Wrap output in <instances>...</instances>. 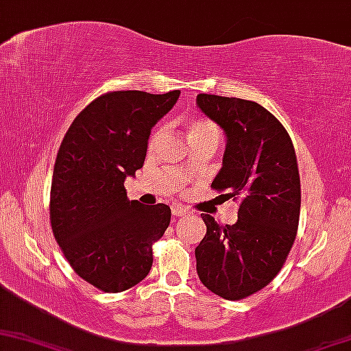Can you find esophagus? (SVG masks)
<instances>
[{"label":"esophagus","instance_id":"1","mask_svg":"<svg viewBox=\"0 0 351 351\" xmlns=\"http://www.w3.org/2000/svg\"><path fill=\"white\" fill-rule=\"evenodd\" d=\"M188 208H186L183 204H175V206H171V214L175 217H183L188 214Z\"/></svg>","mask_w":351,"mask_h":351}]
</instances>
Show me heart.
Listing matches in <instances>:
<instances>
[{"label": "heart", "instance_id": "b5f03b06", "mask_svg": "<svg viewBox=\"0 0 351 351\" xmlns=\"http://www.w3.org/2000/svg\"><path fill=\"white\" fill-rule=\"evenodd\" d=\"M163 134V128H157L150 136L149 144L155 145L160 141V137ZM219 136L220 132L217 130V126L212 121L204 118H196V119H191L188 124V139L189 143L191 141H197V139H214L219 143Z\"/></svg>", "mask_w": 351, "mask_h": 351}]
</instances>
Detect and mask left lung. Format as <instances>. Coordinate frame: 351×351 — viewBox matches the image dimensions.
I'll return each instance as SVG.
<instances>
[{"label":"left lung","instance_id":"obj_1","mask_svg":"<svg viewBox=\"0 0 351 351\" xmlns=\"http://www.w3.org/2000/svg\"><path fill=\"white\" fill-rule=\"evenodd\" d=\"M197 106L227 136L212 188L239 201L233 225L202 214L207 232L196 247L201 282L225 300L263 290L285 264L300 221L301 186L293 143L263 105L220 95H197Z\"/></svg>","mask_w":351,"mask_h":351}]
</instances>
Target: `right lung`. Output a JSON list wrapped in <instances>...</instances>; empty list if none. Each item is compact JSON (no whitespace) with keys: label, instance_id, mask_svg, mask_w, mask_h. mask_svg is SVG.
<instances>
[{"label":"right lung","instance_id":"1","mask_svg":"<svg viewBox=\"0 0 351 351\" xmlns=\"http://www.w3.org/2000/svg\"><path fill=\"white\" fill-rule=\"evenodd\" d=\"M180 90H118L97 97L66 132L53 168L50 221L79 277L118 293L147 277L152 245L170 225L167 204L130 201L126 176L143 168L150 130Z\"/></svg>","mask_w":351,"mask_h":351}]
</instances>
